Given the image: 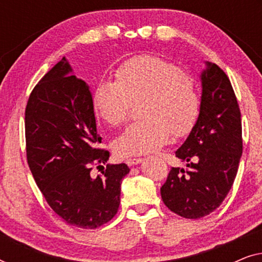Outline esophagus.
Masks as SVG:
<instances>
[{
	"label": "esophagus",
	"instance_id": "esophagus-1",
	"mask_svg": "<svg viewBox=\"0 0 262 262\" xmlns=\"http://www.w3.org/2000/svg\"><path fill=\"white\" fill-rule=\"evenodd\" d=\"M142 161H143L142 157H130V159L126 160V163L128 166H135V164L141 163Z\"/></svg>",
	"mask_w": 262,
	"mask_h": 262
}]
</instances>
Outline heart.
Here are the masks:
<instances>
[{"label": "heart", "mask_w": 262, "mask_h": 262, "mask_svg": "<svg viewBox=\"0 0 262 262\" xmlns=\"http://www.w3.org/2000/svg\"><path fill=\"white\" fill-rule=\"evenodd\" d=\"M141 119L128 125L113 148L120 156L146 154L166 144L170 135L191 131L199 113L195 80L159 56L134 57L116 71V81H100L93 92L95 113L111 126L127 119L138 103Z\"/></svg>", "instance_id": "obj_1"}]
</instances>
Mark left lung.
I'll return each instance as SVG.
<instances>
[{"mask_svg":"<svg viewBox=\"0 0 262 262\" xmlns=\"http://www.w3.org/2000/svg\"><path fill=\"white\" fill-rule=\"evenodd\" d=\"M198 120L175 151L188 169L171 168L161 187L168 209L188 220L213 212L228 195L242 155L241 112L227 74L206 63Z\"/></svg>","mask_w":262,"mask_h":262,"instance_id":"obj_1","label":"left lung"}]
</instances>
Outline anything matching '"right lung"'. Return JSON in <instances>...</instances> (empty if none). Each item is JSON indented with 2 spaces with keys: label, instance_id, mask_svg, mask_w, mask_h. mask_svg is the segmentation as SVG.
Returning <instances> with one entry per match:
<instances>
[{
  "label": "right lung",
  "instance_id": "right-lung-1",
  "mask_svg": "<svg viewBox=\"0 0 262 262\" xmlns=\"http://www.w3.org/2000/svg\"><path fill=\"white\" fill-rule=\"evenodd\" d=\"M62 58L32 91L25 110L28 167L50 207L68 224L96 229L116 216L120 184L130 169L107 164L110 152L98 148L92 94L71 75ZM93 166L101 176L91 175Z\"/></svg>",
  "mask_w": 262,
  "mask_h": 262
}]
</instances>
